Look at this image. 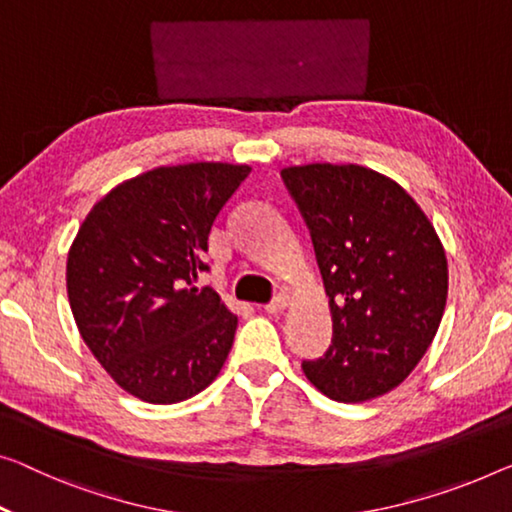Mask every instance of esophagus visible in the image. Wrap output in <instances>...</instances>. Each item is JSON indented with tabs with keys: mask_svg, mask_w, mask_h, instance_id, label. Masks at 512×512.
I'll use <instances>...</instances> for the list:
<instances>
[{
	"mask_svg": "<svg viewBox=\"0 0 512 512\" xmlns=\"http://www.w3.org/2000/svg\"><path fill=\"white\" fill-rule=\"evenodd\" d=\"M287 308V296H276L271 303L264 305V312H269V315H278V312H282Z\"/></svg>",
	"mask_w": 512,
	"mask_h": 512,
	"instance_id": "34e87169",
	"label": "esophagus"
}]
</instances>
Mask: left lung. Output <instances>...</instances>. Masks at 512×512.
I'll return each mask as SVG.
<instances>
[{"label":"left lung","mask_w":512,"mask_h":512,"mask_svg":"<svg viewBox=\"0 0 512 512\" xmlns=\"http://www.w3.org/2000/svg\"><path fill=\"white\" fill-rule=\"evenodd\" d=\"M282 181L310 230L333 317L324 356L303 361L338 402L402 384L430 347L448 294L437 232L407 190L361 165L285 167Z\"/></svg>","instance_id":"8db88e82"}]
</instances>
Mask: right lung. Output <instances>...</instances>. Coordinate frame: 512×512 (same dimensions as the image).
Segmentation results:
<instances>
[{"label": "right lung", "instance_id": "add662e5", "mask_svg": "<svg viewBox=\"0 0 512 512\" xmlns=\"http://www.w3.org/2000/svg\"><path fill=\"white\" fill-rule=\"evenodd\" d=\"M248 165L156 167L121 183L68 250V301L82 340L135 398L174 404L204 391L230 354L236 315L211 287V225Z\"/></svg>", "mask_w": 512, "mask_h": 512}]
</instances>
